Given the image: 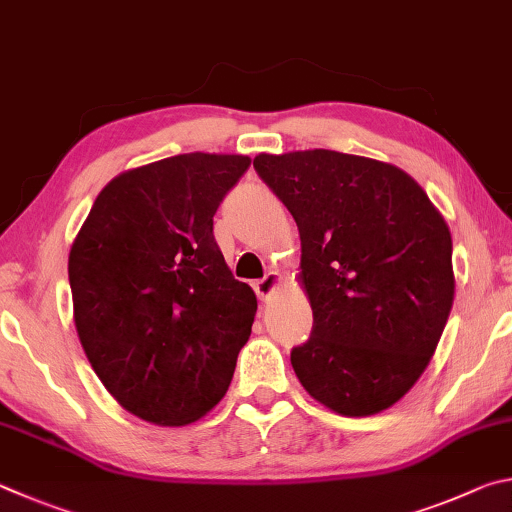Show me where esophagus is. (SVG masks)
Segmentation results:
<instances>
[{
	"instance_id": "esophagus-1",
	"label": "esophagus",
	"mask_w": 512,
	"mask_h": 512,
	"mask_svg": "<svg viewBox=\"0 0 512 512\" xmlns=\"http://www.w3.org/2000/svg\"><path fill=\"white\" fill-rule=\"evenodd\" d=\"M279 288H281V274L279 272H270L265 276V279L254 283V290H256L258 299H261V301H270L274 297V292Z\"/></svg>"
}]
</instances>
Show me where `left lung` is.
<instances>
[{
  "label": "left lung",
  "instance_id": "8db88e82",
  "mask_svg": "<svg viewBox=\"0 0 512 512\" xmlns=\"http://www.w3.org/2000/svg\"><path fill=\"white\" fill-rule=\"evenodd\" d=\"M254 168L301 236L315 319L290 357L303 389L348 418L393 407L425 373L454 303L441 211L405 170L371 157L261 152Z\"/></svg>",
  "mask_w": 512,
  "mask_h": 512
}]
</instances>
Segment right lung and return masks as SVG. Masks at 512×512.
Here are the masks:
<instances>
[{
  "mask_svg": "<svg viewBox=\"0 0 512 512\" xmlns=\"http://www.w3.org/2000/svg\"><path fill=\"white\" fill-rule=\"evenodd\" d=\"M245 155L186 152L107 182L69 251L80 344L119 405L191 425L227 393L258 308L213 238Z\"/></svg>",
  "mask_w": 512,
  "mask_h": 512,
  "instance_id": "1",
  "label": "right lung"
}]
</instances>
